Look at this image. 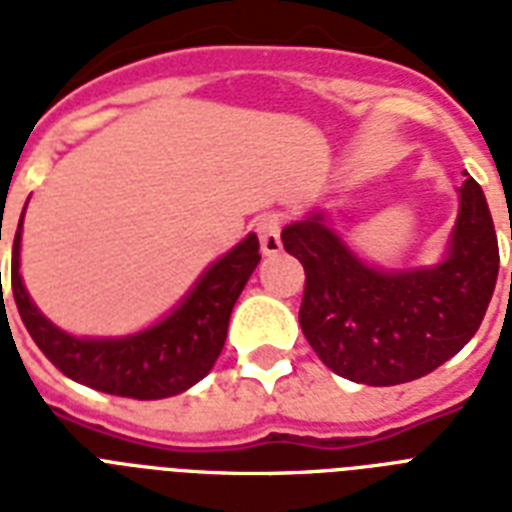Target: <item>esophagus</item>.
Wrapping results in <instances>:
<instances>
[{
  "mask_svg": "<svg viewBox=\"0 0 512 512\" xmlns=\"http://www.w3.org/2000/svg\"><path fill=\"white\" fill-rule=\"evenodd\" d=\"M257 236H260V249L265 257H273L281 252V220L276 215H265L255 225Z\"/></svg>",
  "mask_w": 512,
  "mask_h": 512,
  "instance_id": "obj_1",
  "label": "esophagus"
}]
</instances>
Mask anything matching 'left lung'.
Listing matches in <instances>:
<instances>
[{
  "label": "left lung",
  "mask_w": 512,
  "mask_h": 512,
  "mask_svg": "<svg viewBox=\"0 0 512 512\" xmlns=\"http://www.w3.org/2000/svg\"><path fill=\"white\" fill-rule=\"evenodd\" d=\"M281 241L305 268L300 327L324 364L374 388L425 377L476 335L500 271L481 185L460 188L449 255L436 268L382 273L358 260L324 215L287 225Z\"/></svg>",
  "instance_id": "obj_1"
}]
</instances>
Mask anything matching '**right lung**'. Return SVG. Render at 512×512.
Returning <instances> with one entry per match:
<instances>
[{
  "label": "right lung",
  "instance_id": "add662e5",
  "mask_svg": "<svg viewBox=\"0 0 512 512\" xmlns=\"http://www.w3.org/2000/svg\"><path fill=\"white\" fill-rule=\"evenodd\" d=\"M26 212V209H23ZM20 215L12 241V297L44 356L71 380L111 396L170 398L183 393L215 366L241 289L260 263V241L249 233L199 279L177 311L156 327L119 340H79L44 319L20 281ZM2 276V273H0Z\"/></svg>",
  "mask_w": 512,
  "mask_h": 512
}]
</instances>
